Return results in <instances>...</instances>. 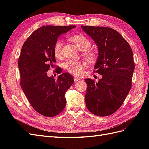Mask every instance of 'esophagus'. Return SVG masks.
<instances>
[{
	"instance_id": "esophagus-1",
	"label": "esophagus",
	"mask_w": 149,
	"mask_h": 149,
	"mask_svg": "<svg viewBox=\"0 0 149 149\" xmlns=\"http://www.w3.org/2000/svg\"><path fill=\"white\" fill-rule=\"evenodd\" d=\"M74 80L75 82H77V81H78L79 80H80V78L77 77H74Z\"/></svg>"
}]
</instances>
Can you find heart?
<instances>
[{"mask_svg": "<svg viewBox=\"0 0 149 149\" xmlns=\"http://www.w3.org/2000/svg\"><path fill=\"white\" fill-rule=\"evenodd\" d=\"M70 40L77 45L79 49L81 50H84L83 55L86 57L89 61H93L97 58L96 53L87 50L90 48L91 43L87 38L82 34H75L70 37ZM63 42L61 40H58L56 42L54 47V53L56 58H59L62 56ZM86 63L81 61H74L68 60L64 63V68L70 74L74 75H78L81 70L84 68Z\"/></svg>", "mask_w": 149, "mask_h": 149, "instance_id": "obj_1", "label": "heart"}]
</instances>
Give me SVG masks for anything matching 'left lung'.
I'll return each instance as SVG.
<instances>
[{
    "label": "left lung",
    "mask_w": 149,
    "mask_h": 149,
    "mask_svg": "<svg viewBox=\"0 0 149 149\" xmlns=\"http://www.w3.org/2000/svg\"><path fill=\"white\" fill-rule=\"evenodd\" d=\"M95 42L99 56L94 68L102 75L98 83L87 84L88 109L99 116L112 115L122 105L131 90L134 70L133 54L128 42L116 30L106 27L81 26Z\"/></svg>",
    "instance_id": "left-lung-1"
}]
</instances>
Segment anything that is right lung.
<instances>
[{
    "label": "right lung",
    "instance_id": "right-lung-1",
    "mask_svg": "<svg viewBox=\"0 0 149 149\" xmlns=\"http://www.w3.org/2000/svg\"><path fill=\"white\" fill-rule=\"evenodd\" d=\"M75 26H45L31 34L24 42L18 59L20 85L30 104L38 113L47 117L58 115L66 105L65 93L74 79L63 73L58 79L48 77L47 72L56 63L54 47L61 34ZM57 72L61 74L59 68Z\"/></svg>",
    "mask_w": 149,
    "mask_h": 149
}]
</instances>
